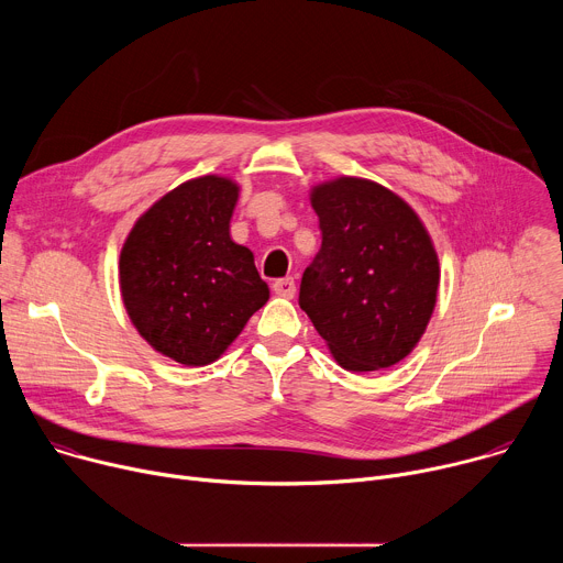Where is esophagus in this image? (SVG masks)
<instances>
[{"mask_svg":"<svg viewBox=\"0 0 563 563\" xmlns=\"http://www.w3.org/2000/svg\"><path fill=\"white\" fill-rule=\"evenodd\" d=\"M272 289H274V294H278L283 298H294L296 283H294V278H278V280H274Z\"/></svg>","mask_w":563,"mask_h":563,"instance_id":"34e87169","label":"esophagus"}]
</instances>
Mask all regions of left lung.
I'll list each match as a JSON object with an SVG mask.
<instances>
[{
    "mask_svg": "<svg viewBox=\"0 0 563 563\" xmlns=\"http://www.w3.org/2000/svg\"><path fill=\"white\" fill-rule=\"evenodd\" d=\"M323 245L302 272L300 309L341 367L406 358L437 302L439 261L417 213L385 187L339 178L311 194Z\"/></svg>",
    "mask_w": 563,
    "mask_h": 563,
    "instance_id": "left-lung-1",
    "label": "left lung"
}]
</instances>
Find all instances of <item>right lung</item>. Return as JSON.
Masks as SVG:
<instances>
[{
	"label": "right lung",
	"instance_id": "add662e5",
	"mask_svg": "<svg viewBox=\"0 0 563 563\" xmlns=\"http://www.w3.org/2000/svg\"><path fill=\"white\" fill-rule=\"evenodd\" d=\"M238 187L218 176L159 198L120 256L124 307L137 332L183 365L213 363L269 300L254 254L229 238Z\"/></svg>",
	"mask_w": 563,
	"mask_h": 563
}]
</instances>
